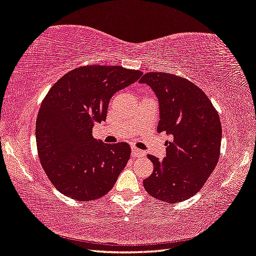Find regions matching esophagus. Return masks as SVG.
Returning <instances> with one entry per match:
<instances>
[{
    "instance_id": "34e87169",
    "label": "esophagus",
    "mask_w": 256,
    "mask_h": 256,
    "mask_svg": "<svg viewBox=\"0 0 256 256\" xmlns=\"http://www.w3.org/2000/svg\"><path fill=\"white\" fill-rule=\"evenodd\" d=\"M144 154L146 152H144V150H140V149H138L136 147H132V157H134V158L144 157Z\"/></svg>"
}]
</instances>
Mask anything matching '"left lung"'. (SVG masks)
Wrapping results in <instances>:
<instances>
[{"label": "left lung", "mask_w": 256, "mask_h": 256, "mask_svg": "<svg viewBox=\"0 0 256 256\" xmlns=\"http://www.w3.org/2000/svg\"><path fill=\"white\" fill-rule=\"evenodd\" d=\"M148 84L158 98L157 132H166V157L154 164L144 180L149 194L165 202H180L196 194L216 168L220 157L222 126L216 109L204 91L184 77L170 72H147Z\"/></svg>", "instance_id": "left-lung-1"}]
</instances>
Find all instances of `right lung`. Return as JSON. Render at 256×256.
<instances>
[{"label": "right lung", "instance_id": "obj_1", "mask_svg": "<svg viewBox=\"0 0 256 256\" xmlns=\"http://www.w3.org/2000/svg\"><path fill=\"white\" fill-rule=\"evenodd\" d=\"M142 72L120 66H83L56 80L40 104L35 136L44 172L72 200L102 197L126 166V142L104 144L92 136L106 120L109 100L139 80Z\"/></svg>", "mask_w": 256, "mask_h": 256}]
</instances>
